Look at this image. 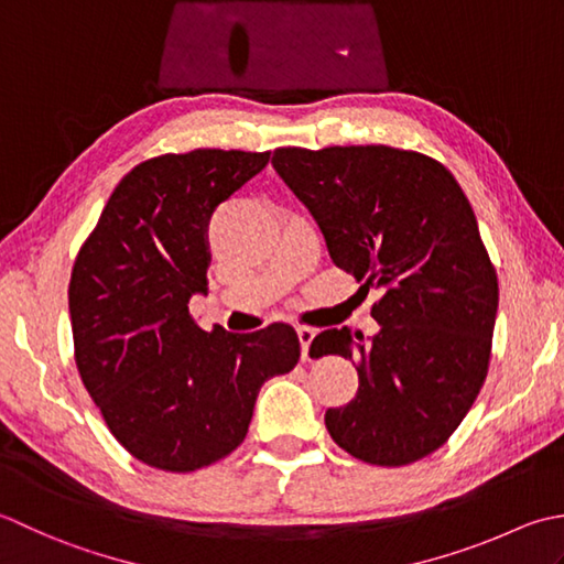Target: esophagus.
<instances>
[{
    "label": "esophagus",
    "instance_id": "1",
    "mask_svg": "<svg viewBox=\"0 0 564 564\" xmlns=\"http://www.w3.org/2000/svg\"><path fill=\"white\" fill-rule=\"evenodd\" d=\"M296 336H299V343H302V360H308V348H312V340L316 336V330L308 328V326H299Z\"/></svg>",
    "mask_w": 564,
    "mask_h": 564
}]
</instances>
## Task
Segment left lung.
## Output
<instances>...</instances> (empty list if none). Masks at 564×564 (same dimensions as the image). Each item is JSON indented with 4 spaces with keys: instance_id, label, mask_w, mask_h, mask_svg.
Wrapping results in <instances>:
<instances>
[{
    "instance_id": "1",
    "label": "left lung",
    "mask_w": 564,
    "mask_h": 564,
    "mask_svg": "<svg viewBox=\"0 0 564 564\" xmlns=\"http://www.w3.org/2000/svg\"><path fill=\"white\" fill-rule=\"evenodd\" d=\"M272 167L360 290L382 292L370 340L318 333L308 355L358 365V394L326 429L362 463H416L451 438L489 370L497 270L473 206L438 160L389 145L278 148Z\"/></svg>"
}]
</instances>
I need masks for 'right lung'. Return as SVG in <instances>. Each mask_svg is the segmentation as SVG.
I'll list each match as a JSON object with an SVG mask.
<instances>
[{"instance_id":"right-lung-1","label":"right lung","mask_w":564,"mask_h":564,"mask_svg":"<svg viewBox=\"0 0 564 564\" xmlns=\"http://www.w3.org/2000/svg\"><path fill=\"white\" fill-rule=\"evenodd\" d=\"M270 153L199 148L135 165L79 248L67 302L75 362L109 431L141 463L194 473L243 443L260 387L299 362L296 330L197 326L214 209Z\"/></svg>"}]
</instances>
